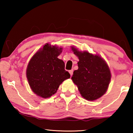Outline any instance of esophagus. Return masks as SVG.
Listing matches in <instances>:
<instances>
[{
  "instance_id": "34e87169",
  "label": "esophagus",
  "mask_w": 133,
  "mask_h": 133,
  "mask_svg": "<svg viewBox=\"0 0 133 133\" xmlns=\"http://www.w3.org/2000/svg\"><path fill=\"white\" fill-rule=\"evenodd\" d=\"M69 72H70V75H71V76L72 75V74H73V70H70V71H69Z\"/></svg>"
}]
</instances>
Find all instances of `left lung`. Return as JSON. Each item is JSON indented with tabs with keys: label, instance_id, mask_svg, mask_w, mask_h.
Returning a JSON list of instances; mask_svg holds the SVG:
<instances>
[{
	"label": "left lung",
	"instance_id": "1",
	"mask_svg": "<svg viewBox=\"0 0 133 133\" xmlns=\"http://www.w3.org/2000/svg\"><path fill=\"white\" fill-rule=\"evenodd\" d=\"M71 50L79 59V68L74 71L72 81L77 85L82 97L88 101H96L108 90L111 78L110 69L98 54L81 51L73 46Z\"/></svg>",
	"mask_w": 133,
	"mask_h": 133
}]
</instances>
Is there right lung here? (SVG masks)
Here are the masks:
<instances>
[{"mask_svg": "<svg viewBox=\"0 0 133 133\" xmlns=\"http://www.w3.org/2000/svg\"><path fill=\"white\" fill-rule=\"evenodd\" d=\"M62 48L46 43L29 62L26 75L29 85L34 94L42 98L50 97L57 92L60 85L70 78L65 70V63L57 57Z\"/></svg>", "mask_w": 133, "mask_h": 133, "instance_id": "right-lung-1", "label": "right lung"}]
</instances>
